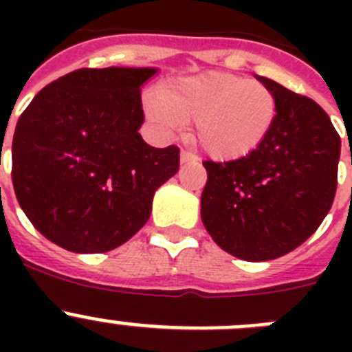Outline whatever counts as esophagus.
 <instances>
[{"mask_svg": "<svg viewBox=\"0 0 352 352\" xmlns=\"http://www.w3.org/2000/svg\"><path fill=\"white\" fill-rule=\"evenodd\" d=\"M179 160H182V164H195V162H199V157L190 153V151H182L179 153Z\"/></svg>", "mask_w": 352, "mask_h": 352, "instance_id": "1", "label": "esophagus"}]
</instances>
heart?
Wrapping results in <instances>:
<instances>
[{"label": "heart", "mask_w": 352, "mask_h": 352, "mask_svg": "<svg viewBox=\"0 0 352 352\" xmlns=\"http://www.w3.org/2000/svg\"><path fill=\"white\" fill-rule=\"evenodd\" d=\"M276 113V96L266 84L229 72L179 77L144 100L146 118L162 132L195 120V141L217 160L256 151L273 130Z\"/></svg>", "instance_id": "b5f03b06"}]
</instances>
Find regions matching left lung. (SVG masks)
<instances>
[{
  "label": "left lung",
  "instance_id": "1",
  "mask_svg": "<svg viewBox=\"0 0 352 352\" xmlns=\"http://www.w3.org/2000/svg\"><path fill=\"white\" fill-rule=\"evenodd\" d=\"M276 96L278 113L266 141L231 162H203L206 231L227 254L270 261L300 247L321 226L337 190L340 138L309 96L256 76Z\"/></svg>",
  "mask_w": 352,
  "mask_h": 352
}]
</instances>
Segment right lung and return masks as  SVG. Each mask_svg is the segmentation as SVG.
I'll return each mask as SVG.
<instances>
[{"instance_id":"add662e5","label":"right lung","mask_w":352,"mask_h":352,"mask_svg":"<svg viewBox=\"0 0 352 352\" xmlns=\"http://www.w3.org/2000/svg\"><path fill=\"white\" fill-rule=\"evenodd\" d=\"M158 68H80L42 89L12 142L17 201L49 241L76 254L109 252L148 222L179 169L176 146L146 144L141 88Z\"/></svg>"}]
</instances>
